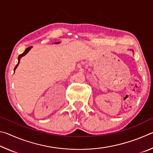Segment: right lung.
<instances>
[{
	"instance_id": "1",
	"label": "right lung",
	"mask_w": 153,
	"mask_h": 153,
	"mask_svg": "<svg viewBox=\"0 0 153 153\" xmlns=\"http://www.w3.org/2000/svg\"><path fill=\"white\" fill-rule=\"evenodd\" d=\"M58 43H59V42H56V44H58ZM32 46H30V47L27 48L26 49H25V51L24 52V53H23L22 54H21V55H19V56H18V63L17 64V65L15 67V68H14V70H15V69L17 68V66H18V65H19V61H20V59L22 58V56H24V55H26V54L28 53V52L30 51V49L32 48Z\"/></svg>"
}]
</instances>
